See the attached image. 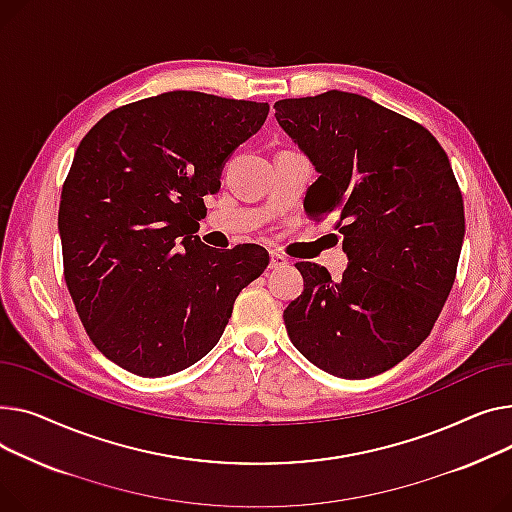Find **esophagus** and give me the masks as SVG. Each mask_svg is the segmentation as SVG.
<instances>
[{
  "label": "esophagus",
  "instance_id": "1",
  "mask_svg": "<svg viewBox=\"0 0 512 512\" xmlns=\"http://www.w3.org/2000/svg\"><path fill=\"white\" fill-rule=\"evenodd\" d=\"M289 264V260L283 256V254H279V252H270V268L273 270H279V268H285Z\"/></svg>",
  "mask_w": 512,
  "mask_h": 512
}]
</instances>
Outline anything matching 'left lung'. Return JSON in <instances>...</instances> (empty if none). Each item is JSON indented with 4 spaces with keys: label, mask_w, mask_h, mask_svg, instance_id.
Returning a JSON list of instances; mask_svg holds the SVG:
<instances>
[{
    "label": "left lung",
    "mask_w": 512,
    "mask_h": 512,
    "mask_svg": "<svg viewBox=\"0 0 512 512\" xmlns=\"http://www.w3.org/2000/svg\"><path fill=\"white\" fill-rule=\"evenodd\" d=\"M279 126L320 177L304 208L335 217L343 279L297 262L306 287L283 312L291 343L320 370L370 378L432 333L457 277L465 210L440 142L368 97L328 90L275 103Z\"/></svg>",
    "instance_id": "left-lung-1"
}]
</instances>
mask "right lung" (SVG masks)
Here are the masks:
<instances>
[{
    "instance_id": "obj_1",
    "label": "right lung",
    "mask_w": 512,
    "mask_h": 512,
    "mask_svg": "<svg viewBox=\"0 0 512 512\" xmlns=\"http://www.w3.org/2000/svg\"><path fill=\"white\" fill-rule=\"evenodd\" d=\"M266 115L268 103L173 90L109 111L76 148L57 215L64 277L86 335L119 368H190L264 273V248L217 250L194 233Z\"/></svg>"
}]
</instances>
